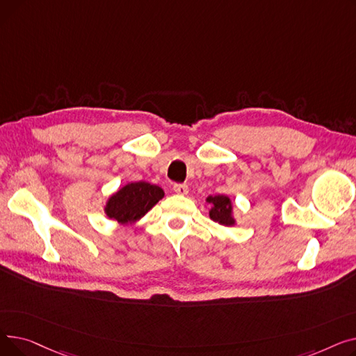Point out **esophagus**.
<instances>
[{"instance_id":"1","label":"esophagus","mask_w":356,"mask_h":356,"mask_svg":"<svg viewBox=\"0 0 356 356\" xmlns=\"http://www.w3.org/2000/svg\"><path fill=\"white\" fill-rule=\"evenodd\" d=\"M173 191L176 195H180V196H186L189 193V188L186 184H175Z\"/></svg>"}]
</instances>
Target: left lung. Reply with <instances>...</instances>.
<instances>
[{"mask_svg":"<svg viewBox=\"0 0 356 356\" xmlns=\"http://www.w3.org/2000/svg\"><path fill=\"white\" fill-rule=\"evenodd\" d=\"M207 203L209 204V218L223 227H235L236 218L234 215V203L227 195L208 196Z\"/></svg>","mask_w":356,"mask_h":356,"instance_id":"obj_1","label":"left lung"}]
</instances>
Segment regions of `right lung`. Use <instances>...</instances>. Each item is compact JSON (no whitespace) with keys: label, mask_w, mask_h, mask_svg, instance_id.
I'll return each instance as SVG.
<instances>
[{"label":"right lung","mask_w":356,"mask_h":356,"mask_svg":"<svg viewBox=\"0 0 356 356\" xmlns=\"http://www.w3.org/2000/svg\"><path fill=\"white\" fill-rule=\"evenodd\" d=\"M164 197V191L148 181L127 183L112 193L104 207L105 215L121 227H133Z\"/></svg>","instance_id":"add662e5"}]
</instances>
